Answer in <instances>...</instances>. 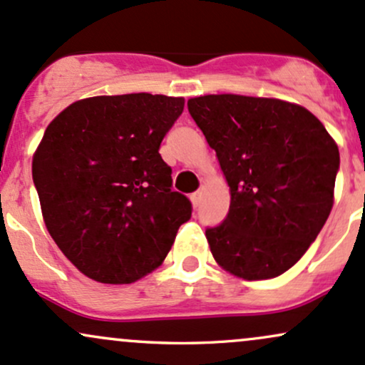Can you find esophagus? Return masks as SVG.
<instances>
[{"mask_svg": "<svg viewBox=\"0 0 365 365\" xmlns=\"http://www.w3.org/2000/svg\"><path fill=\"white\" fill-rule=\"evenodd\" d=\"M202 196H203V190L196 191V193L191 195V203H193V207H198L200 202H202Z\"/></svg>", "mask_w": 365, "mask_h": 365, "instance_id": "obj_1", "label": "esophagus"}]
</instances>
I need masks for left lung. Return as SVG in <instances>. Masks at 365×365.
I'll list each match as a JSON object with an SVG mask.
<instances>
[{
	"label": "left lung",
	"instance_id": "obj_1",
	"mask_svg": "<svg viewBox=\"0 0 365 365\" xmlns=\"http://www.w3.org/2000/svg\"><path fill=\"white\" fill-rule=\"evenodd\" d=\"M187 108L231 193L226 220L205 232L215 262L247 281L281 276L331 214L336 141L312 112L277 98L207 94Z\"/></svg>",
	"mask_w": 365,
	"mask_h": 365
}]
</instances>
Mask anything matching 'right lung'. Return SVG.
<instances>
[{
	"label": "right lung",
	"mask_w": 365,
	"mask_h": 365,
	"mask_svg": "<svg viewBox=\"0 0 365 365\" xmlns=\"http://www.w3.org/2000/svg\"><path fill=\"white\" fill-rule=\"evenodd\" d=\"M184 98L130 93L73 101L32 157L55 243L89 279L130 284L162 265L191 203L172 191L160 143Z\"/></svg>",
	"instance_id": "1"
}]
</instances>
